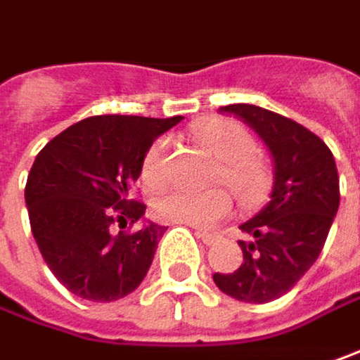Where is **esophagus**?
<instances>
[{"label": "esophagus", "instance_id": "34e87169", "mask_svg": "<svg viewBox=\"0 0 360 360\" xmlns=\"http://www.w3.org/2000/svg\"><path fill=\"white\" fill-rule=\"evenodd\" d=\"M200 241L205 243V245H212V243L217 241V235H212V233H205V231H196L194 233Z\"/></svg>", "mask_w": 360, "mask_h": 360}]
</instances>
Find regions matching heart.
Masks as SVG:
<instances>
[{
  "label": "heart",
  "instance_id": "1",
  "mask_svg": "<svg viewBox=\"0 0 360 360\" xmlns=\"http://www.w3.org/2000/svg\"><path fill=\"white\" fill-rule=\"evenodd\" d=\"M196 141L221 160L217 180L225 182L245 205L263 198L269 186L265 164L253 155L255 141L251 134L231 119H208L194 127ZM168 139H158L143 158L141 174L153 186L166 180ZM233 200L223 188L196 192V190H170L153 200V214L160 221L174 225H190L208 229L231 214Z\"/></svg>",
  "mask_w": 360,
  "mask_h": 360
}]
</instances>
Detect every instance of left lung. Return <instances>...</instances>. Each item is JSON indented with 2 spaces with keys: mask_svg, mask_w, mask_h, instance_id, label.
<instances>
[{
  "mask_svg": "<svg viewBox=\"0 0 360 360\" xmlns=\"http://www.w3.org/2000/svg\"><path fill=\"white\" fill-rule=\"evenodd\" d=\"M221 113L245 121L274 158L269 202L243 223V263L214 274L221 292L249 304L288 294L318 259L340 205L338 172L328 146L304 125L255 105H226Z\"/></svg>",
  "mask_w": 360,
  "mask_h": 360,
  "instance_id": "1",
  "label": "left lung"
}]
</instances>
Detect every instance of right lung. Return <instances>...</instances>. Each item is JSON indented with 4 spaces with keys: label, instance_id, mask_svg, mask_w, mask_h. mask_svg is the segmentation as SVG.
Instances as JSON below:
<instances>
[{
    "label": "right lung",
    "instance_id": "add662e5",
    "mask_svg": "<svg viewBox=\"0 0 360 360\" xmlns=\"http://www.w3.org/2000/svg\"><path fill=\"white\" fill-rule=\"evenodd\" d=\"M182 121L137 115L82 119L50 139L27 174L32 235L46 265L68 292L113 302L143 281L166 226L111 231L143 221L146 205L129 200L143 158L162 134Z\"/></svg>",
    "mask_w": 360,
    "mask_h": 360
}]
</instances>
